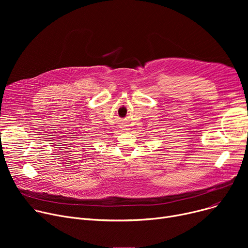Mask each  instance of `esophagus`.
I'll use <instances>...</instances> for the list:
<instances>
[{"instance_id": "esophagus-1", "label": "esophagus", "mask_w": 248, "mask_h": 248, "mask_svg": "<svg viewBox=\"0 0 248 248\" xmlns=\"http://www.w3.org/2000/svg\"><path fill=\"white\" fill-rule=\"evenodd\" d=\"M122 127H123V128H124V126H122Z\"/></svg>"}]
</instances>
